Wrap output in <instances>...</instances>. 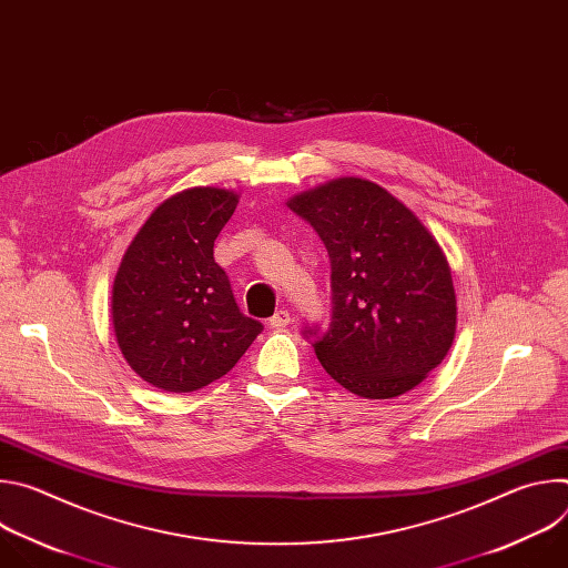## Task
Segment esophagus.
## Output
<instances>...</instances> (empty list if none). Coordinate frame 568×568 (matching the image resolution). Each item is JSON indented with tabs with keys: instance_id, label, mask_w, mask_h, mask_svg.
<instances>
[{
	"instance_id": "34e87169",
	"label": "esophagus",
	"mask_w": 568,
	"mask_h": 568,
	"mask_svg": "<svg viewBox=\"0 0 568 568\" xmlns=\"http://www.w3.org/2000/svg\"><path fill=\"white\" fill-rule=\"evenodd\" d=\"M290 323V312L287 310H278L272 318H270V328H274V331H283L285 326Z\"/></svg>"
}]
</instances>
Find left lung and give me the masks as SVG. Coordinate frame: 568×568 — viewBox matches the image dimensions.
I'll list each match as a JSON object with an SVG mask.
<instances>
[{
  "mask_svg": "<svg viewBox=\"0 0 568 568\" xmlns=\"http://www.w3.org/2000/svg\"><path fill=\"white\" fill-rule=\"evenodd\" d=\"M287 206L316 229L333 263V321L314 342L321 366L366 399L416 388L456 335L452 270L434 233L362 178L318 184Z\"/></svg>",
  "mask_w": 568,
  "mask_h": 568,
  "instance_id": "obj_1",
  "label": "left lung"
}]
</instances>
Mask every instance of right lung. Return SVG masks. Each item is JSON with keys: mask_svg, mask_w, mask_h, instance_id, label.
Masks as SVG:
<instances>
[{"mask_svg": "<svg viewBox=\"0 0 568 568\" xmlns=\"http://www.w3.org/2000/svg\"><path fill=\"white\" fill-rule=\"evenodd\" d=\"M235 191L193 186L161 202L132 237L112 285V326L128 366L148 384L191 393L222 375L261 335L235 305L213 242Z\"/></svg>", "mask_w": 568, "mask_h": 568, "instance_id": "add662e5", "label": "right lung"}]
</instances>
